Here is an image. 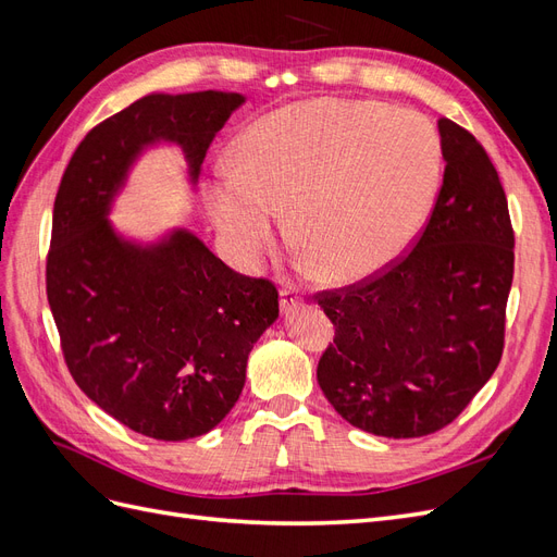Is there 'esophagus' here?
I'll return each mask as SVG.
<instances>
[{"instance_id":"1","label":"esophagus","mask_w":557,"mask_h":557,"mask_svg":"<svg viewBox=\"0 0 557 557\" xmlns=\"http://www.w3.org/2000/svg\"><path fill=\"white\" fill-rule=\"evenodd\" d=\"M299 305H301V293H299L297 285L293 281H283V285H281V309L288 313Z\"/></svg>"}]
</instances>
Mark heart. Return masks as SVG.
I'll return each mask as SVG.
<instances>
[{"instance_id":"1","label":"heart","mask_w":557,"mask_h":557,"mask_svg":"<svg viewBox=\"0 0 557 557\" xmlns=\"http://www.w3.org/2000/svg\"><path fill=\"white\" fill-rule=\"evenodd\" d=\"M442 174L434 127L407 109L318 99L264 115L242 164L218 174L211 215L242 260L274 246L293 209L297 244L327 278L393 262L423 225Z\"/></svg>"}]
</instances>
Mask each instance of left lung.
<instances>
[{
    "label": "left lung",
    "mask_w": 557,
    "mask_h": 557,
    "mask_svg": "<svg viewBox=\"0 0 557 557\" xmlns=\"http://www.w3.org/2000/svg\"><path fill=\"white\" fill-rule=\"evenodd\" d=\"M442 188L411 250L313 299L334 325L318 385L352 428L413 440L446 428L493 376L513 281V227L476 137L440 121Z\"/></svg>",
    "instance_id": "1"
}]
</instances>
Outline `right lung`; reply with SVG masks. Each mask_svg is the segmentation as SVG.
<instances>
[{"label":"right lung","instance_id":"right-lung-1","mask_svg":"<svg viewBox=\"0 0 557 557\" xmlns=\"http://www.w3.org/2000/svg\"><path fill=\"white\" fill-rule=\"evenodd\" d=\"M242 102L215 90L148 95L83 137L55 195L46 295L66 369L99 409L150 440H193L230 413L248 352L278 315V290L234 272L188 232L139 248L104 215L150 141L181 144L197 178Z\"/></svg>","mask_w":557,"mask_h":557}]
</instances>
